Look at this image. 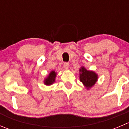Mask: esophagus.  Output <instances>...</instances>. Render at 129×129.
Here are the masks:
<instances>
[{
  "label": "esophagus",
  "instance_id": "34e87169",
  "mask_svg": "<svg viewBox=\"0 0 129 129\" xmlns=\"http://www.w3.org/2000/svg\"><path fill=\"white\" fill-rule=\"evenodd\" d=\"M63 66H64V67L66 69H68L69 67V63L68 62H64V63H63Z\"/></svg>",
  "mask_w": 129,
  "mask_h": 129
}]
</instances>
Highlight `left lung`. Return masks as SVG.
I'll use <instances>...</instances> for the list:
<instances>
[{
	"label": "left lung",
	"instance_id": "1",
	"mask_svg": "<svg viewBox=\"0 0 129 129\" xmlns=\"http://www.w3.org/2000/svg\"><path fill=\"white\" fill-rule=\"evenodd\" d=\"M80 80L87 89L92 87L97 80V75L93 71H89L84 67L80 69Z\"/></svg>",
	"mask_w": 129,
	"mask_h": 129
}]
</instances>
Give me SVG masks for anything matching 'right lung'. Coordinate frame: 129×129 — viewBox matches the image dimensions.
Instances as JSON below:
<instances>
[{"instance_id":"obj_1","label":"right lung","mask_w":129,"mask_h":129,"mask_svg":"<svg viewBox=\"0 0 129 129\" xmlns=\"http://www.w3.org/2000/svg\"><path fill=\"white\" fill-rule=\"evenodd\" d=\"M55 77H56V73L55 72V71H52L49 74V75L48 76V77L44 81V84L45 85H51L53 83L55 82Z\"/></svg>"}]
</instances>
